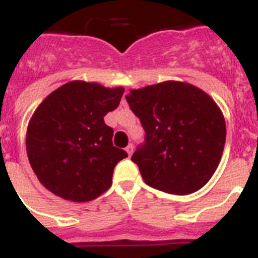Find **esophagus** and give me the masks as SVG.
I'll return each mask as SVG.
<instances>
[{
  "mask_svg": "<svg viewBox=\"0 0 258 258\" xmlns=\"http://www.w3.org/2000/svg\"><path fill=\"white\" fill-rule=\"evenodd\" d=\"M125 151H127V154H128L130 157L133 155V153H134V145H133V143H130V145L125 147Z\"/></svg>",
  "mask_w": 258,
  "mask_h": 258,
  "instance_id": "34e87169",
  "label": "esophagus"
}]
</instances>
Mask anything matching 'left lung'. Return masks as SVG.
<instances>
[{
  "instance_id": "left-lung-1",
  "label": "left lung",
  "mask_w": 258,
  "mask_h": 258,
  "mask_svg": "<svg viewBox=\"0 0 258 258\" xmlns=\"http://www.w3.org/2000/svg\"><path fill=\"white\" fill-rule=\"evenodd\" d=\"M145 130L131 161L149 186L172 194L200 190L216 171L226 125L212 97L194 86L165 82L125 97Z\"/></svg>"
}]
</instances>
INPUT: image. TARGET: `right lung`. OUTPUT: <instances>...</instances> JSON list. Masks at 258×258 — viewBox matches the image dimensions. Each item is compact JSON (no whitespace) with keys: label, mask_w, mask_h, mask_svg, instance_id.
I'll list each match as a JSON object with an SVG mask.
<instances>
[{"label":"right lung","mask_w":258,"mask_h":258,"mask_svg":"<svg viewBox=\"0 0 258 258\" xmlns=\"http://www.w3.org/2000/svg\"><path fill=\"white\" fill-rule=\"evenodd\" d=\"M123 88L71 82L38 105L26 133V153L38 180L64 200L86 202L108 190L117 162L127 158L112 143L104 116Z\"/></svg>","instance_id":"obj_1"}]
</instances>
